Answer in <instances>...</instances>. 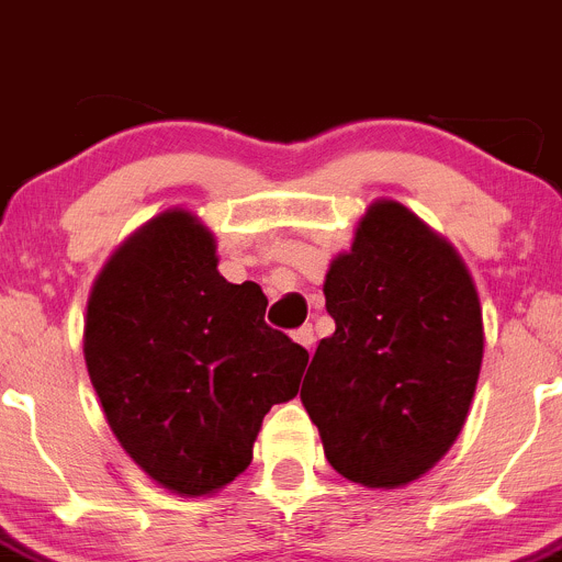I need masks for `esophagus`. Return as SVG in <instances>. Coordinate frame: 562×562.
<instances>
[{
  "label": "esophagus",
  "mask_w": 562,
  "mask_h": 562,
  "mask_svg": "<svg viewBox=\"0 0 562 562\" xmlns=\"http://www.w3.org/2000/svg\"><path fill=\"white\" fill-rule=\"evenodd\" d=\"M295 341H297V345L306 347L308 352H312L314 350V328H312V325H303V328H297L295 330Z\"/></svg>",
  "instance_id": "1"
}]
</instances>
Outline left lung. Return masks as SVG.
<instances>
[{
	"instance_id": "1",
	"label": "left lung",
	"mask_w": 562,
	"mask_h": 562,
	"mask_svg": "<svg viewBox=\"0 0 562 562\" xmlns=\"http://www.w3.org/2000/svg\"><path fill=\"white\" fill-rule=\"evenodd\" d=\"M336 330L301 400L341 477L394 488L425 474L467 422L483 312L467 265L397 201H378L325 276Z\"/></svg>"
}]
</instances>
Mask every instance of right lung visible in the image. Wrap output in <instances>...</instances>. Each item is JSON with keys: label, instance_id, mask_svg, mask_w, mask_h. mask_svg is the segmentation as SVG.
Instances as JSON below:
<instances>
[{"label": "right lung", "instance_id": "obj_1", "mask_svg": "<svg viewBox=\"0 0 562 562\" xmlns=\"http://www.w3.org/2000/svg\"><path fill=\"white\" fill-rule=\"evenodd\" d=\"M259 284H228L215 239L165 212L101 270L85 361L106 422L165 488L201 496L248 469L261 419L297 394L308 352L265 323Z\"/></svg>", "mask_w": 562, "mask_h": 562}]
</instances>
